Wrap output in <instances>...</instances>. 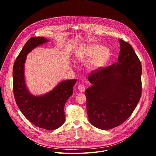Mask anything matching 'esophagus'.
Segmentation results:
<instances>
[{
  "label": "esophagus",
  "instance_id": "esophagus-1",
  "mask_svg": "<svg viewBox=\"0 0 156 156\" xmlns=\"http://www.w3.org/2000/svg\"><path fill=\"white\" fill-rule=\"evenodd\" d=\"M78 89L80 92H84L85 91V87L83 84H79L78 86Z\"/></svg>",
  "mask_w": 156,
  "mask_h": 156
}]
</instances>
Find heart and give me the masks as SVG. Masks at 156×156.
I'll return each instance as SVG.
<instances>
[{"label":"heart","mask_w":156,"mask_h":156,"mask_svg":"<svg viewBox=\"0 0 156 156\" xmlns=\"http://www.w3.org/2000/svg\"><path fill=\"white\" fill-rule=\"evenodd\" d=\"M110 56V51L107 48L97 44L82 47L75 54V58L80 61H86L93 57L88 65L90 70H96L102 67L108 62Z\"/></svg>","instance_id":"b5f03b06"}]
</instances>
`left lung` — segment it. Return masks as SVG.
I'll list each match as a JSON object with an SVG mask.
<instances>
[{"instance_id":"8db88e82","label":"left lung","mask_w":156,"mask_h":156,"mask_svg":"<svg viewBox=\"0 0 156 156\" xmlns=\"http://www.w3.org/2000/svg\"><path fill=\"white\" fill-rule=\"evenodd\" d=\"M118 62L93 72L88 76L92 86L85 91L90 123L110 129L125 122L141 96L142 66L130 44L119 39Z\"/></svg>"}]
</instances>
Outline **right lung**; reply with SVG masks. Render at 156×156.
<instances>
[{
    "instance_id": "right-lung-1",
    "label": "right lung",
    "mask_w": 156,
    "mask_h": 156,
    "mask_svg": "<svg viewBox=\"0 0 156 156\" xmlns=\"http://www.w3.org/2000/svg\"><path fill=\"white\" fill-rule=\"evenodd\" d=\"M49 41L44 37H32L25 44L14 63L13 88L16 103L23 115L39 128L53 130L61 126L65 122L64 106L73 94L76 80L62 81L49 92L34 96L29 91L25 79L27 55Z\"/></svg>"
}]
</instances>
